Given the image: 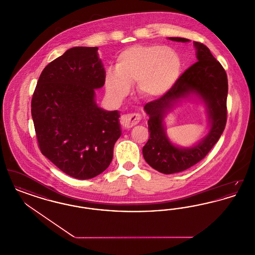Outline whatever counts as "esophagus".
<instances>
[{"label": "esophagus", "instance_id": "34e87169", "mask_svg": "<svg viewBox=\"0 0 255 255\" xmlns=\"http://www.w3.org/2000/svg\"><path fill=\"white\" fill-rule=\"evenodd\" d=\"M140 120H141V116L139 114L133 113V114L122 115L121 122L125 129H130L140 122Z\"/></svg>", "mask_w": 255, "mask_h": 255}]
</instances>
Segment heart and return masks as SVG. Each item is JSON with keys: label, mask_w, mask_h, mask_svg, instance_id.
<instances>
[{"label": "heart", "mask_w": 255, "mask_h": 255, "mask_svg": "<svg viewBox=\"0 0 255 255\" xmlns=\"http://www.w3.org/2000/svg\"><path fill=\"white\" fill-rule=\"evenodd\" d=\"M181 69V58L174 49L157 44L136 45L119 54L116 69L105 75V89L110 97L122 100L136 82L142 97H161L176 84Z\"/></svg>", "instance_id": "1"}]
</instances>
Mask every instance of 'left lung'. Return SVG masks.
I'll return each instance as SVG.
<instances>
[{"instance_id": "8db88e82", "label": "left lung", "mask_w": 255, "mask_h": 255, "mask_svg": "<svg viewBox=\"0 0 255 255\" xmlns=\"http://www.w3.org/2000/svg\"><path fill=\"white\" fill-rule=\"evenodd\" d=\"M171 41L189 42L181 37ZM197 62L189 67L168 93L144 106L149 116L150 137L142 148L146 162L163 174H174L190 168L206 157L224 132L227 123L228 76L223 66L202 43L194 42ZM196 94L206 105L210 131L192 147H179L167 137L163 120L182 98Z\"/></svg>"}]
</instances>
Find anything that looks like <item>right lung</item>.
<instances>
[{"mask_svg":"<svg viewBox=\"0 0 255 255\" xmlns=\"http://www.w3.org/2000/svg\"><path fill=\"white\" fill-rule=\"evenodd\" d=\"M97 47H74L43 70L31 100L42 154L67 175L88 180L107 169L122 135L119 111L97 106L105 70Z\"/></svg>","mask_w":255,"mask_h":255,"instance_id":"1","label":"right lung"}]
</instances>
